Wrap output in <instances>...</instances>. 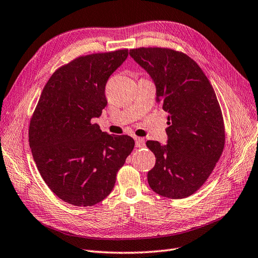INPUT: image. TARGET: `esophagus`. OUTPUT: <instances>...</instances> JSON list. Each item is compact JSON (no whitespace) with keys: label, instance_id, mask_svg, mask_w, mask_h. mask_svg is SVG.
<instances>
[{"label":"esophagus","instance_id":"obj_1","mask_svg":"<svg viewBox=\"0 0 258 258\" xmlns=\"http://www.w3.org/2000/svg\"><path fill=\"white\" fill-rule=\"evenodd\" d=\"M135 144L137 148H145L146 147V141L142 138H135Z\"/></svg>","mask_w":258,"mask_h":258}]
</instances>
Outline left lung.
I'll return each instance as SVG.
<instances>
[{"label":"left lung","instance_id":"left-lung-1","mask_svg":"<svg viewBox=\"0 0 258 258\" xmlns=\"http://www.w3.org/2000/svg\"><path fill=\"white\" fill-rule=\"evenodd\" d=\"M130 55L151 76L156 102L169 113L167 145L147 141L156 157L149 185L166 198H187L206 182L223 152L224 123L215 90L198 63L182 52L139 47Z\"/></svg>","mask_w":258,"mask_h":258}]
</instances>
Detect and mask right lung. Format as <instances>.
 <instances>
[{
  "mask_svg": "<svg viewBox=\"0 0 258 258\" xmlns=\"http://www.w3.org/2000/svg\"><path fill=\"white\" fill-rule=\"evenodd\" d=\"M128 50L81 56L57 69L45 84L28 130L38 171L62 201L92 206L106 198L135 141L101 131L107 105L105 85Z\"/></svg>",
  "mask_w": 258,
  "mask_h": 258,
  "instance_id": "right-lung-1",
  "label": "right lung"
}]
</instances>
